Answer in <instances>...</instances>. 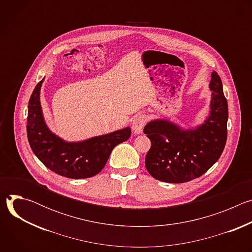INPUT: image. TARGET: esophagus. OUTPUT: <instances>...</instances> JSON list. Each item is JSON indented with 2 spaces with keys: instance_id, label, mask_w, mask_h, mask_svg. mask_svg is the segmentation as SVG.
Wrapping results in <instances>:
<instances>
[{
  "instance_id": "esophagus-1",
  "label": "esophagus",
  "mask_w": 252,
  "mask_h": 252,
  "mask_svg": "<svg viewBox=\"0 0 252 252\" xmlns=\"http://www.w3.org/2000/svg\"><path fill=\"white\" fill-rule=\"evenodd\" d=\"M147 123V118L143 115H138L132 122V131L134 134H139L142 132Z\"/></svg>"
}]
</instances>
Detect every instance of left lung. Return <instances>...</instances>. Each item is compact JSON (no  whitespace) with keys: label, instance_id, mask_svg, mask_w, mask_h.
<instances>
[{"label":"left lung","instance_id":"left-lung-1","mask_svg":"<svg viewBox=\"0 0 252 252\" xmlns=\"http://www.w3.org/2000/svg\"><path fill=\"white\" fill-rule=\"evenodd\" d=\"M209 90V113L200 125L184 128L167 119H157L145 126L143 132L152 142L146 167L156 179L188 183L205 173L220 158L227 136L228 106L221 80L214 70Z\"/></svg>","mask_w":252,"mask_h":252}]
</instances>
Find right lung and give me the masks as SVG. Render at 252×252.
I'll return each mask as SVG.
<instances>
[{
  "instance_id": "add662e5",
  "label": "right lung",
  "mask_w": 252,
  "mask_h": 252,
  "mask_svg": "<svg viewBox=\"0 0 252 252\" xmlns=\"http://www.w3.org/2000/svg\"><path fill=\"white\" fill-rule=\"evenodd\" d=\"M45 78L37 85L28 105L27 134L32 151L48 168L68 178H88L105 165L119 143L127 140L131 129L125 128L81 141H66L47 126L40 100Z\"/></svg>"
}]
</instances>
